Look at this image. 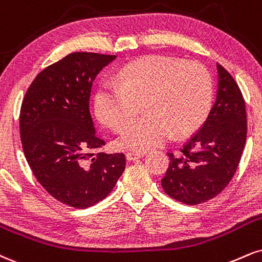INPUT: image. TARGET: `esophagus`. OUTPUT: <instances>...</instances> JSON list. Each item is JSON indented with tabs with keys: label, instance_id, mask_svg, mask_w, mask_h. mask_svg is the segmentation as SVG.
I'll return each instance as SVG.
<instances>
[{
	"label": "esophagus",
	"instance_id": "esophagus-1",
	"mask_svg": "<svg viewBox=\"0 0 262 262\" xmlns=\"http://www.w3.org/2000/svg\"><path fill=\"white\" fill-rule=\"evenodd\" d=\"M146 155V152H141V151H129V152L125 154V157H127L128 161H134V160L140 159Z\"/></svg>",
	"mask_w": 262,
	"mask_h": 262
}]
</instances>
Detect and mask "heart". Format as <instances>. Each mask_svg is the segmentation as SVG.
Wrapping results in <instances>:
<instances>
[{
    "instance_id": "heart-1",
    "label": "heart",
    "mask_w": 262,
    "mask_h": 262,
    "mask_svg": "<svg viewBox=\"0 0 262 262\" xmlns=\"http://www.w3.org/2000/svg\"><path fill=\"white\" fill-rule=\"evenodd\" d=\"M141 103L143 117L123 130L117 145L147 150L196 129L209 113L212 80L199 62H181L149 56L125 66L117 83L107 81L97 90L95 112L113 132H119L134 116V102Z\"/></svg>"
}]
</instances>
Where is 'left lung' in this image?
Segmentation results:
<instances>
[{
  "instance_id": "8db88e82",
  "label": "left lung",
  "mask_w": 262,
  "mask_h": 262,
  "mask_svg": "<svg viewBox=\"0 0 262 262\" xmlns=\"http://www.w3.org/2000/svg\"><path fill=\"white\" fill-rule=\"evenodd\" d=\"M217 93L199 130L179 152H169L161 184L166 194L187 205L219 195L234 176L247 141V112L238 84L217 64Z\"/></svg>"
}]
</instances>
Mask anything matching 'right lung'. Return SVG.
<instances>
[{"label":"right lung","mask_w":262,"mask_h":262,"mask_svg":"<svg viewBox=\"0 0 262 262\" xmlns=\"http://www.w3.org/2000/svg\"><path fill=\"white\" fill-rule=\"evenodd\" d=\"M117 56L74 52L36 75L25 94L19 128L25 159L56 200L85 209L103 200L125 168L123 154L99 152L89 111L91 85Z\"/></svg>","instance_id":"obj_1"}]
</instances>
